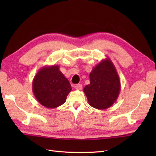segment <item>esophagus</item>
<instances>
[{
	"label": "esophagus",
	"instance_id": "34e87169",
	"mask_svg": "<svg viewBox=\"0 0 156 156\" xmlns=\"http://www.w3.org/2000/svg\"><path fill=\"white\" fill-rule=\"evenodd\" d=\"M74 88L76 90H81L82 89V86L81 84H76L74 86Z\"/></svg>",
	"mask_w": 156,
	"mask_h": 156
}]
</instances>
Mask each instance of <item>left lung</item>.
Segmentation results:
<instances>
[{
	"label": "left lung",
	"mask_w": 156,
	"mask_h": 156,
	"mask_svg": "<svg viewBox=\"0 0 156 156\" xmlns=\"http://www.w3.org/2000/svg\"><path fill=\"white\" fill-rule=\"evenodd\" d=\"M89 77L90 84L84 88L89 105L99 110L111 107L121 90L119 76L111 59L107 58L99 62Z\"/></svg>",
	"instance_id": "obj_1"
}]
</instances>
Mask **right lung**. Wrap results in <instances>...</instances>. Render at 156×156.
Here are the masks:
<instances>
[{"label":"right lung","instance_id":"add662e5","mask_svg":"<svg viewBox=\"0 0 156 156\" xmlns=\"http://www.w3.org/2000/svg\"><path fill=\"white\" fill-rule=\"evenodd\" d=\"M58 65L42 67L35 76L32 90L37 101L48 108H55L64 103L72 90L71 85Z\"/></svg>","mask_w":156,"mask_h":156}]
</instances>
